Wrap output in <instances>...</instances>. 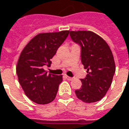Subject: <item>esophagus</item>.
Wrapping results in <instances>:
<instances>
[{
  "label": "esophagus",
  "instance_id": "1",
  "mask_svg": "<svg viewBox=\"0 0 129 129\" xmlns=\"http://www.w3.org/2000/svg\"><path fill=\"white\" fill-rule=\"evenodd\" d=\"M65 77H66V79H67V80H73V79H74L73 77H69V76H67V75L65 76Z\"/></svg>",
  "mask_w": 129,
  "mask_h": 129
}]
</instances>
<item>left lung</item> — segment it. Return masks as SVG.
<instances>
[{
    "mask_svg": "<svg viewBox=\"0 0 129 129\" xmlns=\"http://www.w3.org/2000/svg\"><path fill=\"white\" fill-rule=\"evenodd\" d=\"M72 39L81 46V61L87 76L75 90L78 99L87 103L101 101L110 88L116 71L111 50L106 41L91 31H70Z\"/></svg>",
    "mask_w": 129,
    "mask_h": 129,
    "instance_id": "1",
    "label": "left lung"
}]
</instances>
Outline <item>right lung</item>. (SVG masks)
<instances>
[{"mask_svg":"<svg viewBox=\"0 0 129 129\" xmlns=\"http://www.w3.org/2000/svg\"><path fill=\"white\" fill-rule=\"evenodd\" d=\"M70 31L40 33L23 48L16 65L18 82L26 96L37 104H48L57 95L62 75L49 74L44 65L50 66L51 59L66 39Z\"/></svg>","mask_w":129,"mask_h":129,"instance_id":"right-lung-1","label":"right lung"}]
</instances>
